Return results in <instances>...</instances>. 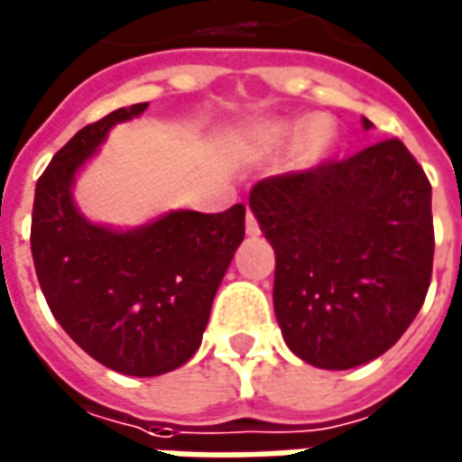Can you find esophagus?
<instances>
[{"instance_id": "obj_1", "label": "esophagus", "mask_w": 462, "mask_h": 462, "mask_svg": "<svg viewBox=\"0 0 462 462\" xmlns=\"http://www.w3.org/2000/svg\"><path fill=\"white\" fill-rule=\"evenodd\" d=\"M245 230H247V235H260V225H257L253 212H247V217H245Z\"/></svg>"}]
</instances>
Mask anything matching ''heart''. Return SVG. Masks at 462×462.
Returning a JSON list of instances; mask_svg holds the SVG:
<instances>
[{
	"label": "heart",
	"mask_w": 462,
	"mask_h": 462,
	"mask_svg": "<svg viewBox=\"0 0 462 462\" xmlns=\"http://www.w3.org/2000/svg\"><path fill=\"white\" fill-rule=\"evenodd\" d=\"M296 131V124H268L263 128L260 136H263L265 143H283V141L291 139ZM334 139H337V131H334L331 121H328V118H313V121L306 125L300 141H298L296 159L303 166L319 164V162L326 159L328 149L334 146Z\"/></svg>",
	"instance_id": "b5f03b06"
}]
</instances>
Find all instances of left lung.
<instances>
[{"mask_svg":"<svg viewBox=\"0 0 462 462\" xmlns=\"http://www.w3.org/2000/svg\"><path fill=\"white\" fill-rule=\"evenodd\" d=\"M250 209L275 250L273 306L296 356L351 369L400 341L435 253L432 187L402 141L263 179Z\"/></svg>","mask_w":462,"mask_h":462,"instance_id":"8db88e82","label":"left lung"}]
</instances>
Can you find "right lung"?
I'll return each mask as SVG.
<instances>
[{
    "label": "right lung",
    "instance_id": "right-lung-1",
    "mask_svg": "<svg viewBox=\"0 0 462 462\" xmlns=\"http://www.w3.org/2000/svg\"><path fill=\"white\" fill-rule=\"evenodd\" d=\"M146 106L108 113L52 156L34 187L30 235L52 316L96 362L128 376H159L189 362L245 237L243 205L217 215L177 209L136 230L103 227L78 212L75 174L113 125Z\"/></svg>",
    "mask_w": 462,
    "mask_h": 462
}]
</instances>
